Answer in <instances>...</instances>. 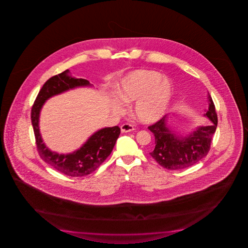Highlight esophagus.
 <instances>
[{"label":"esophagus","instance_id":"1","mask_svg":"<svg viewBox=\"0 0 248 248\" xmlns=\"http://www.w3.org/2000/svg\"><path fill=\"white\" fill-rule=\"evenodd\" d=\"M121 129H122V133H128V132H132L135 130V127L129 123H125L121 126Z\"/></svg>","mask_w":248,"mask_h":248}]
</instances>
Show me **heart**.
I'll return each instance as SVG.
<instances>
[{
	"label": "heart",
	"instance_id": "b5f03b06",
	"mask_svg": "<svg viewBox=\"0 0 248 248\" xmlns=\"http://www.w3.org/2000/svg\"><path fill=\"white\" fill-rule=\"evenodd\" d=\"M173 88L168 78L158 72L137 70L126 76L118 88V95L126 102L137 101L135 113L143 122H156L163 116L172 100ZM113 108L123 111L120 101H113Z\"/></svg>",
	"mask_w": 248,
	"mask_h": 248
}]
</instances>
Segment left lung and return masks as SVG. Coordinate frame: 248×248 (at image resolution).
Wrapping results in <instances>:
<instances>
[{
  "label": "left lung",
  "mask_w": 248,
  "mask_h": 248,
  "mask_svg": "<svg viewBox=\"0 0 248 248\" xmlns=\"http://www.w3.org/2000/svg\"><path fill=\"white\" fill-rule=\"evenodd\" d=\"M208 99L210 101L209 108L205 113L208 125L199 126L197 130L187 137L181 138L168 128L167 115L148 126V129L155 137V147L150 155L161 167L170 170L188 168L208 154L218 124L214 101L210 95H208Z\"/></svg>",
  "instance_id": "8db88e82"
}]
</instances>
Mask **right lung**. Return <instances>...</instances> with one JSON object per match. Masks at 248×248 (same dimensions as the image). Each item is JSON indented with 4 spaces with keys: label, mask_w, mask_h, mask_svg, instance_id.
Masks as SVG:
<instances>
[{
    "label": "right lung",
    "mask_w": 248,
    "mask_h": 248,
    "mask_svg": "<svg viewBox=\"0 0 248 248\" xmlns=\"http://www.w3.org/2000/svg\"><path fill=\"white\" fill-rule=\"evenodd\" d=\"M67 73L68 70H66L51 77L42 86L31 109V122L37 151L42 160L67 176H86L95 171L110 155L121 134V128L118 126L102 128L94 133L80 149L73 154L65 155L48 150L42 143L38 126L42 105L53 95L76 87L90 85L88 80L72 78Z\"/></svg>",
    "instance_id": "1"
}]
</instances>
